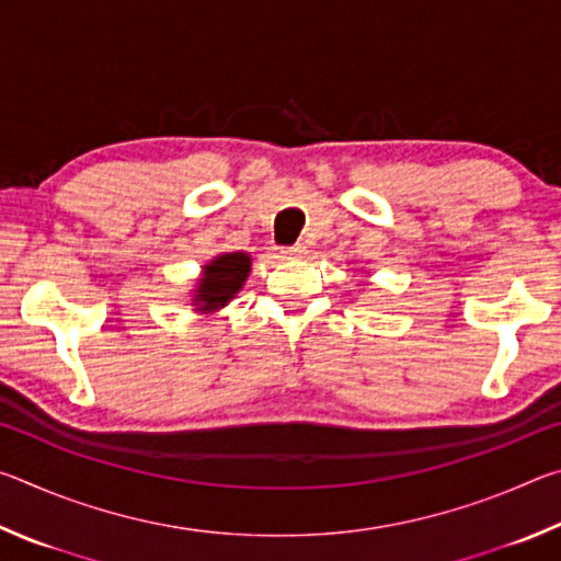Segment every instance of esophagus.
Wrapping results in <instances>:
<instances>
[{"instance_id":"esophagus-1","label":"esophagus","mask_w":561,"mask_h":561,"mask_svg":"<svg viewBox=\"0 0 561 561\" xmlns=\"http://www.w3.org/2000/svg\"><path fill=\"white\" fill-rule=\"evenodd\" d=\"M304 254H307V247L294 244V247H287V250H282V260H301Z\"/></svg>"}]
</instances>
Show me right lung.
<instances>
[{
	"label": "right lung",
	"mask_w": 561,
	"mask_h": 561,
	"mask_svg": "<svg viewBox=\"0 0 561 561\" xmlns=\"http://www.w3.org/2000/svg\"><path fill=\"white\" fill-rule=\"evenodd\" d=\"M252 272V257L247 252H222L203 264L201 277L195 279V287L190 289V304L197 314H217L225 309Z\"/></svg>",
	"instance_id": "add662e5"
}]
</instances>
